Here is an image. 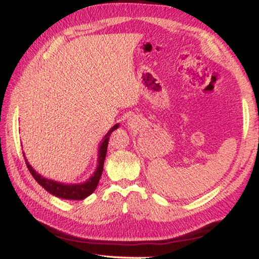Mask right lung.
<instances>
[{
  "mask_svg": "<svg viewBox=\"0 0 259 259\" xmlns=\"http://www.w3.org/2000/svg\"><path fill=\"white\" fill-rule=\"evenodd\" d=\"M119 123L113 125L111 129L108 130V133L104 136V138L102 139V142L99 144L98 147V164L97 168H96L95 172L91 175V176L87 179L85 182L80 183V184H64V183H59L56 181H52V179H48L46 177L41 176L40 174H37L35 170L32 168L27 159L24 154L26 164H27V168L29 170V172L32 174V176L34 177L35 181H36L40 185L45 188L46 191H48L50 194L57 196V198L60 199H65V200H83L89 196L90 194H93L95 192L96 187H97L99 179L102 177L103 174V169H104V161L105 157H106V153H107V146H108V140H109V136L113 133L114 130H116L119 128Z\"/></svg>",
  "mask_w": 259,
  "mask_h": 259,
  "instance_id": "right-lung-1",
  "label": "right lung"
}]
</instances>
